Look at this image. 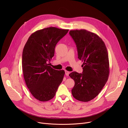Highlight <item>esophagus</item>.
Segmentation results:
<instances>
[{
    "label": "esophagus",
    "mask_w": 128,
    "mask_h": 128,
    "mask_svg": "<svg viewBox=\"0 0 128 128\" xmlns=\"http://www.w3.org/2000/svg\"><path fill=\"white\" fill-rule=\"evenodd\" d=\"M65 74H66V76H68L69 74H70V72H69V71H67V70H65Z\"/></svg>",
    "instance_id": "1"
}]
</instances>
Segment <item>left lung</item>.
Masks as SVG:
<instances>
[{"label": "left lung", "mask_w": 128, "mask_h": 128, "mask_svg": "<svg viewBox=\"0 0 128 128\" xmlns=\"http://www.w3.org/2000/svg\"><path fill=\"white\" fill-rule=\"evenodd\" d=\"M69 34L76 45L78 58L84 62L82 74L74 71L69 74L75 82L72 94L78 101L88 102L100 93L108 80L107 48L98 35L85 29L70 30Z\"/></svg>", "instance_id": "left-lung-1"}]
</instances>
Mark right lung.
I'll return each mask as SVG.
<instances>
[{
    "instance_id": "1",
    "label": "right lung",
    "mask_w": 128,
    "mask_h": 128,
    "mask_svg": "<svg viewBox=\"0 0 128 128\" xmlns=\"http://www.w3.org/2000/svg\"><path fill=\"white\" fill-rule=\"evenodd\" d=\"M68 29L50 27L33 33L22 54V69L27 88L32 96L40 101H48L55 96L65 71L52 68L48 62L54 56L58 42Z\"/></svg>"
}]
</instances>
